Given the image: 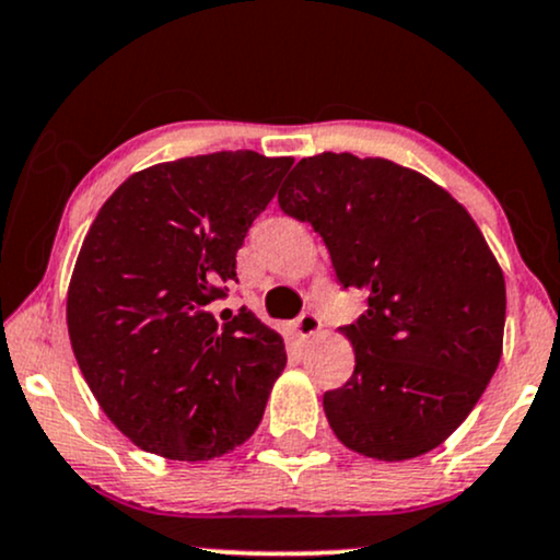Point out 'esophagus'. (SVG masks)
Returning <instances> with one entry per match:
<instances>
[{
  "mask_svg": "<svg viewBox=\"0 0 560 560\" xmlns=\"http://www.w3.org/2000/svg\"><path fill=\"white\" fill-rule=\"evenodd\" d=\"M320 330V317H317V313H313V310H307V313H302L300 317H296L294 323V332L300 341H304V338L315 336V332Z\"/></svg>",
  "mask_w": 560,
  "mask_h": 560,
  "instance_id": "esophagus-1",
  "label": "esophagus"
}]
</instances>
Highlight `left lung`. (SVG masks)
<instances>
[{
  "label": "left lung",
  "instance_id": "obj_1",
  "mask_svg": "<svg viewBox=\"0 0 560 560\" xmlns=\"http://www.w3.org/2000/svg\"><path fill=\"white\" fill-rule=\"evenodd\" d=\"M279 207L320 232L343 289L370 292L341 328L353 374L323 395L332 434L387 463L439 447L476 408L504 343V273L478 224L416 170L349 152L296 162Z\"/></svg>",
  "mask_w": 560,
  "mask_h": 560
}]
</instances>
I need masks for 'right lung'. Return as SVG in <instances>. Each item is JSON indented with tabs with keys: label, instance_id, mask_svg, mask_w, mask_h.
I'll use <instances>...</instances> for the list:
<instances>
[{
	"label": "right lung",
	"instance_id": "right-lung-1",
	"mask_svg": "<svg viewBox=\"0 0 560 560\" xmlns=\"http://www.w3.org/2000/svg\"><path fill=\"white\" fill-rule=\"evenodd\" d=\"M292 158L250 150L147 167L84 237L67 294L69 341L105 416L167 459H211L264 419L284 341L247 307L211 313L237 250Z\"/></svg>",
	"mask_w": 560,
	"mask_h": 560
}]
</instances>
